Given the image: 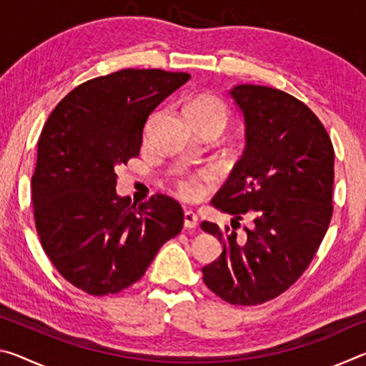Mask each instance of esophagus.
<instances>
[{
    "mask_svg": "<svg viewBox=\"0 0 366 366\" xmlns=\"http://www.w3.org/2000/svg\"><path fill=\"white\" fill-rule=\"evenodd\" d=\"M197 214L192 212V209H185L184 212V227L187 229H194L197 226Z\"/></svg>",
    "mask_w": 366,
    "mask_h": 366,
    "instance_id": "1",
    "label": "esophagus"
}]
</instances>
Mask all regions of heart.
Listing matches in <instances>:
<instances>
[{
	"mask_svg": "<svg viewBox=\"0 0 366 366\" xmlns=\"http://www.w3.org/2000/svg\"><path fill=\"white\" fill-rule=\"evenodd\" d=\"M184 114L192 127H209L218 132V135L224 131L229 122V107L226 102L212 94H203L192 98L185 104ZM207 177L208 176L205 174L182 177L177 182L179 195L194 200L202 194V179Z\"/></svg>",
	"mask_w": 366,
	"mask_h": 366,
	"instance_id": "b5f03b06",
	"label": "heart"
}]
</instances>
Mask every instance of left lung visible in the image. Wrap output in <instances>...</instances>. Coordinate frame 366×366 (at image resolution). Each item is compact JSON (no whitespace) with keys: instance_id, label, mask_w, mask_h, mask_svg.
I'll return each instance as SVG.
<instances>
[{"instance_id":"left-lung-1","label":"left lung","mask_w":366,"mask_h":366,"mask_svg":"<svg viewBox=\"0 0 366 366\" xmlns=\"http://www.w3.org/2000/svg\"><path fill=\"white\" fill-rule=\"evenodd\" d=\"M247 147L213 207L232 214V229L209 221L222 253L203 266V282L232 305H258L281 295L303 274L332 216L334 148L317 114L286 92L235 85ZM245 214L254 224L237 236ZM239 225V224H238Z\"/></svg>"}]
</instances>
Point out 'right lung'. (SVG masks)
<instances>
[{"label":"right lung","instance_id":"right-lung-1","mask_svg":"<svg viewBox=\"0 0 366 366\" xmlns=\"http://www.w3.org/2000/svg\"><path fill=\"white\" fill-rule=\"evenodd\" d=\"M187 72L122 69L80 84L51 111L32 176L35 227L59 274L90 295L137 282L184 224L182 207L157 194L139 208L116 194V166L137 158L153 109Z\"/></svg>","mask_w":366,"mask_h":366}]
</instances>
